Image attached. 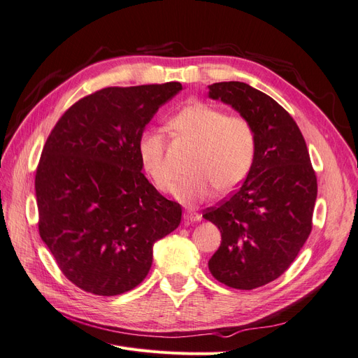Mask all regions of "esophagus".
Listing matches in <instances>:
<instances>
[{"label":"esophagus","instance_id":"esophagus-1","mask_svg":"<svg viewBox=\"0 0 358 358\" xmlns=\"http://www.w3.org/2000/svg\"><path fill=\"white\" fill-rule=\"evenodd\" d=\"M183 220L188 221V222H197L201 220V215L194 212V210H187L185 213H183Z\"/></svg>","mask_w":358,"mask_h":358}]
</instances>
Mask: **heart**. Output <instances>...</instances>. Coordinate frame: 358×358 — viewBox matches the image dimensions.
I'll return each instance as SVG.
<instances>
[{
    "label": "heart",
    "instance_id": "1",
    "mask_svg": "<svg viewBox=\"0 0 358 358\" xmlns=\"http://www.w3.org/2000/svg\"><path fill=\"white\" fill-rule=\"evenodd\" d=\"M169 128L196 148L189 161L191 176L176 189L183 204L209 200L218 188L236 189L251 171L257 154V133L249 119L229 115L221 107L192 101L169 119ZM166 136L149 128L137 140L142 167L161 192L175 189V171L167 158Z\"/></svg>",
    "mask_w": 358,
    "mask_h": 358
}]
</instances>
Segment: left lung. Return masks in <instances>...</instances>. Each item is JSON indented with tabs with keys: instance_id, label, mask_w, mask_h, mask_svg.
<instances>
[{
	"instance_id": "obj_1",
	"label": "left lung",
	"mask_w": 358,
	"mask_h": 358,
	"mask_svg": "<svg viewBox=\"0 0 358 358\" xmlns=\"http://www.w3.org/2000/svg\"><path fill=\"white\" fill-rule=\"evenodd\" d=\"M208 88L257 133L255 161L242 187L203 213L221 231L209 270L227 287L254 289L282 275L308 241L317 176L296 121L272 96L243 82Z\"/></svg>"
}]
</instances>
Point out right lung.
I'll return each mask as SVG.
<instances>
[{"instance_id":"obj_1","label":"right lung","mask_w":358,"mask_h":358,"mask_svg":"<svg viewBox=\"0 0 358 358\" xmlns=\"http://www.w3.org/2000/svg\"><path fill=\"white\" fill-rule=\"evenodd\" d=\"M179 82L110 86L74 103L50 131L36 171L38 231L70 282L95 296L137 287L152 246L182 208L142 173L137 140Z\"/></svg>"}]
</instances>
